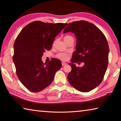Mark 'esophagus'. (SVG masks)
<instances>
[{"instance_id": "esophagus-1", "label": "esophagus", "mask_w": 121, "mask_h": 121, "mask_svg": "<svg viewBox=\"0 0 121 121\" xmlns=\"http://www.w3.org/2000/svg\"><path fill=\"white\" fill-rule=\"evenodd\" d=\"M65 65H67V63H66L63 62H62V66H65Z\"/></svg>"}]
</instances>
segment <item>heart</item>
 Returning <instances> with one entry per match:
<instances>
[{"mask_svg": "<svg viewBox=\"0 0 121 121\" xmlns=\"http://www.w3.org/2000/svg\"><path fill=\"white\" fill-rule=\"evenodd\" d=\"M70 37H72L70 36H65L63 38V39L65 41V40H67V39H68ZM55 42L53 43V45L54 44ZM56 58L59 59V60H62V61H66L68 60V59L69 58V54H67V53H62V52H60L57 54L56 56Z\"/></svg>", "mask_w": 121, "mask_h": 121, "instance_id": "b5f03b06", "label": "heart"}]
</instances>
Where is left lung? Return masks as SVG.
<instances>
[{"label":"left lung","mask_w":121,"mask_h":121,"mask_svg":"<svg viewBox=\"0 0 121 121\" xmlns=\"http://www.w3.org/2000/svg\"><path fill=\"white\" fill-rule=\"evenodd\" d=\"M73 32L77 39L76 51L69 63L71 70L68 80L75 89L88 92L100 85L107 70L109 51L107 39L95 25L84 20L69 23L63 32ZM78 61L85 63L83 67L75 66Z\"/></svg>","instance_id":"1"}]
</instances>
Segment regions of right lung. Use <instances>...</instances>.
Listing matches in <instances>:
<instances>
[{
	"mask_svg": "<svg viewBox=\"0 0 121 121\" xmlns=\"http://www.w3.org/2000/svg\"><path fill=\"white\" fill-rule=\"evenodd\" d=\"M67 25L34 21L24 26L16 37L13 57L16 75L29 91L37 92L48 86L61 68L58 59L53 58L44 63L41 59L46 50H51L55 37Z\"/></svg>",
	"mask_w": 121,
	"mask_h": 121,
	"instance_id": "add662e5",
	"label": "right lung"
}]
</instances>
